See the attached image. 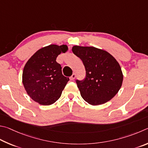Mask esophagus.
Returning a JSON list of instances; mask_svg holds the SVG:
<instances>
[{"label":"esophagus","instance_id":"esophagus-1","mask_svg":"<svg viewBox=\"0 0 148 148\" xmlns=\"http://www.w3.org/2000/svg\"><path fill=\"white\" fill-rule=\"evenodd\" d=\"M75 77H76V75H75V73H73L72 74V75L70 77V79L71 80V81H73V80L75 79Z\"/></svg>","mask_w":148,"mask_h":148}]
</instances>
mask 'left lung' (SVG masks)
Instances as JSON below:
<instances>
[{
    "label": "left lung",
    "instance_id": "1",
    "mask_svg": "<svg viewBox=\"0 0 148 148\" xmlns=\"http://www.w3.org/2000/svg\"><path fill=\"white\" fill-rule=\"evenodd\" d=\"M72 51L81 58L86 69L83 80H76L85 101L102 105L115 96L123 82L120 64L108 52L94 47L73 46Z\"/></svg>",
    "mask_w": 148,
    "mask_h": 148
}]
</instances>
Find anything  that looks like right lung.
Returning <instances> with one entry per match:
<instances>
[{"label": "right lung", "mask_w": 148, "mask_h": 148, "mask_svg": "<svg viewBox=\"0 0 148 148\" xmlns=\"http://www.w3.org/2000/svg\"><path fill=\"white\" fill-rule=\"evenodd\" d=\"M66 45H50L36 52L26 63L23 72V84L28 95L43 105L53 104L61 96L69 78L64 76L61 65L56 61Z\"/></svg>", "instance_id": "1"}]
</instances>
